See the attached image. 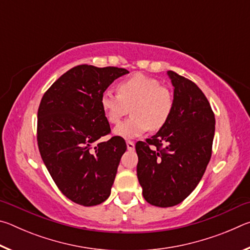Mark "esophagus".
Segmentation results:
<instances>
[{
	"label": "esophagus",
	"mask_w": 250,
	"mask_h": 250,
	"mask_svg": "<svg viewBox=\"0 0 250 250\" xmlns=\"http://www.w3.org/2000/svg\"><path fill=\"white\" fill-rule=\"evenodd\" d=\"M126 147H128L129 151L134 150V143L132 141H126Z\"/></svg>",
	"instance_id": "esophagus-1"
}]
</instances>
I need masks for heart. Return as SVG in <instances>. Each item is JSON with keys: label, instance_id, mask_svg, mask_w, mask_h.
I'll return each instance as SVG.
<instances>
[{"label": "heart", "instance_id": "heart-1", "mask_svg": "<svg viewBox=\"0 0 250 250\" xmlns=\"http://www.w3.org/2000/svg\"><path fill=\"white\" fill-rule=\"evenodd\" d=\"M118 95L104 91L100 105L110 124L118 125L132 111V117L113 130L117 137L132 139L150 129L160 130L167 125L173 111V96L159 80L143 74H135L122 80L117 87Z\"/></svg>", "mask_w": 250, "mask_h": 250}]
</instances>
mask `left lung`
Segmentation results:
<instances>
[{
  "instance_id": "left-lung-1",
  "label": "left lung",
  "mask_w": 250,
  "mask_h": 250,
  "mask_svg": "<svg viewBox=\"0 0 250 250\" xmlns=\"http://www.w3.org/2000/svg\"><path fill=\"white\" fill-rule=\"evenodd\" d=\"M167 74L173 86L172 115L153 137L135 145L143 197L159 207L180 204L194 191L210 160L215 133L214 113L200 88L174 71Z\"/></svg>"
}]
</instances>
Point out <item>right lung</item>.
<instances>
[{"instance_id": "add662e5", "label": "right lung", "mask_w": 250, "mask_h": 250, "mask_svg": "<svg viewBox=\"0 0 250 250\" xmlns=\"http://www.w3.org/2000/svg\"><path fill=\"white\" fill-rule=\"evenodd\" d=\"M129 71L79 65L61 76L42 98L37 142L43 162L61 192L83 206L109 197L126 145L121 137L92 145L110 132L101 95Z\"/></svg>"}]
</instances>
